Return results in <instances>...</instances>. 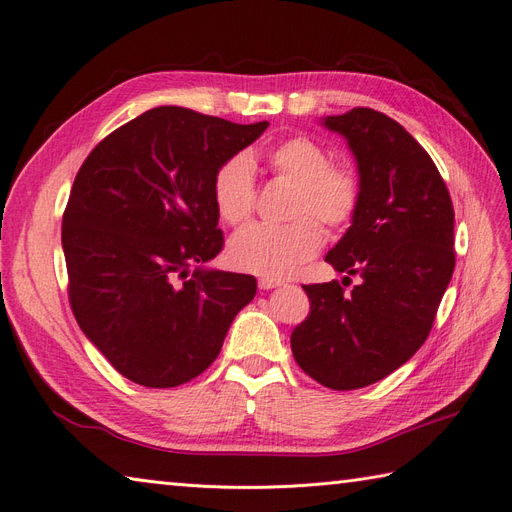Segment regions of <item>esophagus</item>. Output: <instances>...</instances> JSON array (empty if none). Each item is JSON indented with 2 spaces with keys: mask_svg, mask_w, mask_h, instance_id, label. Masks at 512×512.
Here are the masks:
<instances>
[{
  "mask_svg": "<svg viewBox=\"0 0 512 512\" xmlns=\"http://www.w3.org/2000/svg\"><path fill=\"white\" fill-rule=\"evenodd\" d=\"M284 282L282 280H277V277H258V288L260 290H269V288H277V286H282Z\"/></svg>",
  "mask_w": 512,
  "mask_h": 512,
  "instance_id": "obj_1",
  "label": "esophagus"
}]
</instances>
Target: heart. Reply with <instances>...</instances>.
<instances>
[{"label":"heart","mask_w":512,"mask_h":512,"mask_svg":"<svg viewBox=\"0 0 512 512\" xmlns=\"http://www.w3.org/2000/svg\"><path fill=\"white\" fill-rule=\"evenodd\" d=\"M271 173L297 185L290 218L284 226L250 224L228 241L232 267L265 275L286 277L297 271L324 243L318 220L331 228H344L359 207V179L350 168L331 166L329 153L312 138L294 136L277 143L267 153ZM213 203L220 220L237 226L250 218L256 205L254 164L235 156L220 166L213 179Z\"/></svg>","instance_id":"1"}]
</instances>
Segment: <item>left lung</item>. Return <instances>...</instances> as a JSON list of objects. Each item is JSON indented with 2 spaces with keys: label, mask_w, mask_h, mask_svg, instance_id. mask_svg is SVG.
Instances as JSON below:
<instances>
[{
  "label": "left lung",
  "mask_w": 512,
  "mask_h": 512,
  "mask_svg": "<svg viewBox=\"0 0 512 512\" xmlns=\"http://www.w3.org/2000/svg\"><path fill=\"white\" fill-rule=\"evenodd\" d=\"M320 126L344 136L361 190L324 260L359 284L303 286L309 314L290 346L307 376L352 391L393 374L425 344L455 269V213L429 153L391 117L352 108Z\"/></svg>",
  "instance_id": "obj_1"
}]
</instances>
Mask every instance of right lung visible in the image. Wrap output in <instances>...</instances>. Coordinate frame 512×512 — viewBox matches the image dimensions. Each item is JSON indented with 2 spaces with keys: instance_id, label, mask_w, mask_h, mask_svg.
<instances>
[{
  "instance_id": "1",
  "label": "right lung",
  "mask_w": 512,
  "mask_h": 512,
  "mask_svg": "<svg viewBox=\"0 0 512 512\" xmlns=\"http://www.w3.org/2000/svg\"><path fill=\"white\" fill-rule=\"evenodd\" d=\"M267 128L158 106L83 162L61 224L70 305L128 380L170 389L203 374L254 299V275L207 265L224 245L213 179Z\"/></svg>"
}]
</instances>
